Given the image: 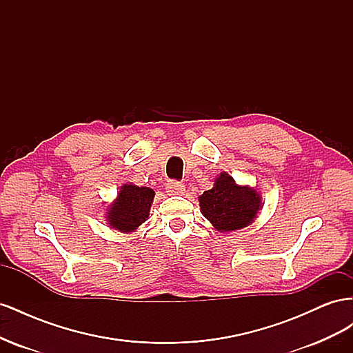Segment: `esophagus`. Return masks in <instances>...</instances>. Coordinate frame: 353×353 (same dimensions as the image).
Instances as JSON below:
<instances>
[{"instance_id":"1","label":"esophagus","mask_w":353,"mask_h":353,"mask_svg":"<svg viewBox=\"0 0 353 353\" xmlns=\"http://www.w3.org/2000/svg\"><path fill=\"white\" fill-rule=\"evenodd\" d=\"M166 193L169 196H181L185 193V187L184 184H181L179 181H169L166 185Z\"/></svg>"}]
</instances>
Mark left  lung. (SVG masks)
<instances>
[{"label": "left lung", "instance_id": "1", "mask_svg": "<svg viewBox=\"0 0 353 353\" xmlns=\"http://www.w3.org/2000/svg\"><path fill=\"white\" fill-rule=\"evenodd\" d=\"M200 209L218 232L241 230L252 223L262 208L254 188L239 185L231 175L221 172L215 184L200 197Z\"/></svg>", "mask_w": 353, "mask_h": 353}]
</instances>
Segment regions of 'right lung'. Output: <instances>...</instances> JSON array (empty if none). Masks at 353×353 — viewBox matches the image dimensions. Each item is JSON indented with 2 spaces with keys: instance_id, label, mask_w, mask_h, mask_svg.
Returning <instances> with one entry per match:
<instances>
[{
  "instance_id": "obj_1",
  "label": "right lung",
  "mask_w": 353,
  "mask_h": 353,
  "mask_svg": "<svg viewBox=\"0 0 353 353\" xmlns=\"http://www.w3.org/2000/svg\"><path fill=\"white\" fill-rule=\"evenodd\" d=\"M153 199L154 191L152 188L138 187L131 183L123 184L116 200L105 212L109 227L122 232L135 231L148 219Z\"/></svg>"
}]
</instances>
